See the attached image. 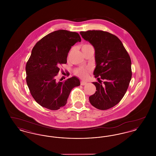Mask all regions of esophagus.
Masks as SVG:
<instances>
[{
	"mask_svg": "<svg viewBox=\"0 0 156 156\" xmlns=\"http://www.w3.org/2000/svg\"><path fill=\"white\" fill-rule=\"evenodd\" d=\"M87 82L83 81H82L81 82V85H87Z\"/></svg>",
	"mask_w": 156,
	"mask_h": 156,
	"instance_id": "esophagus-1",
	"label": "esophagus"
}]
</instances>
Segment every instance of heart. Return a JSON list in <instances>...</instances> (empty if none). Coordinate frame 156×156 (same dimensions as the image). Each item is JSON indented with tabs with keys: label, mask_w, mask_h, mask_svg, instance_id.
<instances>
[{
	"label": "heart",
	"mask_w": 156,
	"mask_h": 156,
	"mask_svg": "<svg viewBox=\"0 0 156 156\" xmlns=\"http://www.w3.org/2000/svg\"><path fill=\"white\" fill-rule=\"evenodd\" d=\"M91 45L89 44H84L82 45V50L87 47H89ZM88 73H89L88 69L85 68H80L75 70V74L82 78H85L88 76Z\"/></svg>",
	"instance_id": "heart-1"
}]
</instances>
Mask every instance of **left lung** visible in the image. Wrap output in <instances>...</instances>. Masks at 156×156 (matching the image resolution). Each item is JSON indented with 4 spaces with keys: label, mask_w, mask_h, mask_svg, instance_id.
I'll use <instances>...</instances> for the list:
<instances>
[{
    "label": "left lung",
    "mask_w": 156,
    "mask_h": 156,
    "mask_svg": "<svg viewBox=\"0 0 156 156\" xmlns=\"http://www.w3.org/2000/svg\"><path fill=\"white\" fill-rule=\"evenodd\" d=\"M80 34L95 48V77L104 80L103 85L93 82L97 90L89 102L98 109H110L121 101L129 87L132 75L130 56L121 41L110 33L88 30Z\"/></svg>",
    "instance_id": "left-lung-1"
}]
</instances>
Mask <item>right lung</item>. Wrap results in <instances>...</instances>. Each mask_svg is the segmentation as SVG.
<instances>
[{
	"mask_svg": "<svg viewBox=\"0 0 156 156\" xmlns=\"http://www.w3.org/2000/svg\"><path fill=\"white\" fill-rule=\"evenodd\" d=\"M78 33L66 30L53 31L42 38L33 47L26 66V82L38 104L50 110H58L67 104L69 95L80 80L73 76L64 81H56L61 64L67 63L72 46L80 42Z\"/></svg>",
	"mask_w": 156,
	"mask_h": 156,
	"instance_id": "obj_1",
	"label": "right lung"
}]
</instances>
